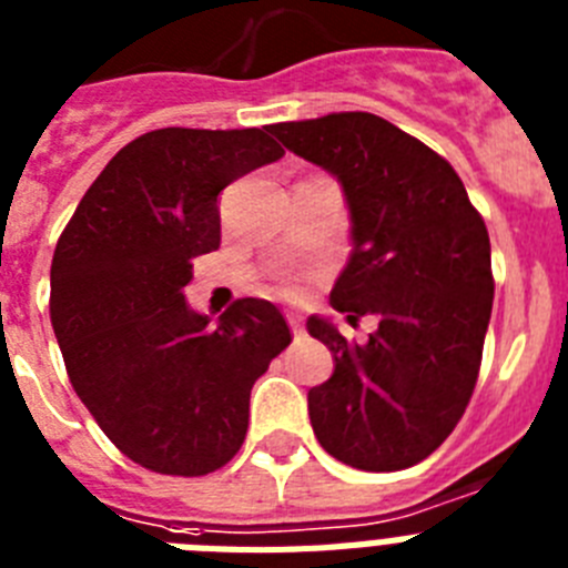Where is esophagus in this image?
Listing matches in <instances>:
<instances>
[{"instance_id": "obj_1", "label": "esophagus", "mask_w": 568, "mask_h": 568, "mask_svg": "<svg viewBox=\"0 0 568 568\" xmlns=\"http://www.w3.org/2000/svg\"><path fill=\"white\" fill-rule=\"evenodd\" d=\"M285 317H288V326H292L294 337L303 335V323H300V314L297 312H288V314H285Z\"/></svg>"}]
</instances>
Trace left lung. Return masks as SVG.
I'll return each instance as SVG.
<instances>
[{"mask_svg": "<svg viewBox=\"0 0 568 568\" xmlns=\"http://www.w3.org/2000/svg\"><path fill=\"white\" fill-rule=\"evenodd\" d=\"M271 132L341 184L352 254L328 300L349 323L378 321L366 343L306 321L335 357L332 378L308 389L314 436L357 470L409 468L454 433L476 387L494 306L488 227L454 166L378 114Z\"/></svg>", "mask_w": 568, "mask_h": 568, "instance_id": "1", "label": "left lung"}]
</instances>
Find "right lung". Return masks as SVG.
I'll use <instances>...</instances> for the list:
<instances>
[{"label":"right lung","mask_w":568,"mask_h":568,"mask_svg":"<svg viewBox=\"0 0 568 568\" xmlns=\"http://www.w3.org/2000/svg\"><path fill=\"white\" fill-rule=\"evenodd\" d=\"M262 130L146 132L80 199L51 262V326L71 387L141 468L204 476L245 442L247 402L292 343L268 300L216 323L190 308L193 260L222 240L219 193L283 159Z\"/></svg>","instance_id":"right-lung-1"}]
</instances>
